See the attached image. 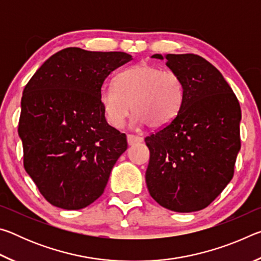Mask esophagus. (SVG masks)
<instances>
[{
    "mask_svg": "<svg viewBox=\"0 0 261 261\" xmlns=\"http://www.w3.org/2000/svg\"><path fill=\"white\" fill-rule=\"evenodd\" d=\"M127 144L130 145H135V144H138V143H141L143 141V138L139 136H135V135H127Z\"/></svg>",
    "mask_w": 261,
    "mask_h": 261,
    "instance_id": "34e87169",
    "label": "esophagus"
}]
</instances>
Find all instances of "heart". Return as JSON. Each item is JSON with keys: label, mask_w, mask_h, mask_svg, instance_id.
Returning <instances> with one entry per match:
<instances>
[{"label": "heart", "mask_w": 261, "mask_h": 261, "mask_svg": "<svg viewBox=\"0 0 261 261\" xmlns=\"http://www.w3.org/2000/svg\"><path fill=\"white\" fill-rule=\"evenodd\" d=\"M184 83L177 73L139 63L117 74L115 85L106 84L99 99L110 125L121 127L127 115L132 123L161 129L177 116L184 101Z\"/></svg>", "instance_id": "b5f03b06"}]
</instances>
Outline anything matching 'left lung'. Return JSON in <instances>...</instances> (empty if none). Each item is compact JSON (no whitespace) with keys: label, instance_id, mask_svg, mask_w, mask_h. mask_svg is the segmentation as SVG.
Returning a JSON list of instances; mask_svg holds the SVG:
<instances>
[{"label":"left lung","instance_id":"obj_1","mask_svg":"<svg viewBox=\"0 0 261 261\" xmlns=\"http://www.w3.org/2000/svg\"><path fill=\"white\" fill-rule=\"evenodd\" d=\"M182 78L184 101L175 120L145 138L148 192L167 210L208 206L233 176L241 149L240 102L222 74L194 54H154Z\"/></svg>","mask_w":261,"mask_h":261}]
</instances>
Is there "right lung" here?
I'll return each instance as SVG.
<instances>
[{
  "mask_svg": "<svg viewBox=\"0 0 261 261\" xmlns=\"http://www.w3.org/2000/svg\"><path fill=\"white\" fill-rule=\"evenodd\" d=\"M132 56L69 47L50 56L21 96L24 168L51 205L81 210L103 193L126 136L106 121L105 79Z\"/></svg>",
  "mask_w": 261,
  "mask_h": 261,
  "instance_id": "obj_1",
  "label": "right lung"
}]
</instances>
